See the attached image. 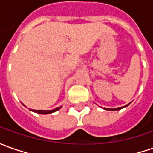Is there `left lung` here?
<instances>
[{
	"label": "left lung",
	"mask_w": 153,
	"mask_h": 153,
	"mask_svg": "<svg viewBox=\"0 0 153 153\" xmlns=\"http://www.w3.org/2000/svg\"><path fill=\"white\" fill-rule=\"evenodd\" d=\"M130 103H128V105H124V106H122V107H117V108H104V109H105V110H107V111H118V110H121V109L124 108V107H127L128 105H130Z\"/></svg>",
	"instance_id": "left-lung-1"
}]
</instances>
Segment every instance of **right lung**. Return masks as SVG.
<instances>
[{"mask_svg": "<svg viewBox=\"0 0 153 153\" xmlns=\"http://www.w3.org/2000/svg\"><path fill=\"white\" fill-rule=\"evenodd\" d=\"M61 107L62 106H59V107H57V108L53 109V110H32V109H30V111L36 112V113H38V114H50V113H53V112H55L57 111H59Z\"/></svg>", "mask_w": 153, "mask_h": 153, "instance_id": "right-lung-1", "label": "right lung"}]
</instances>
